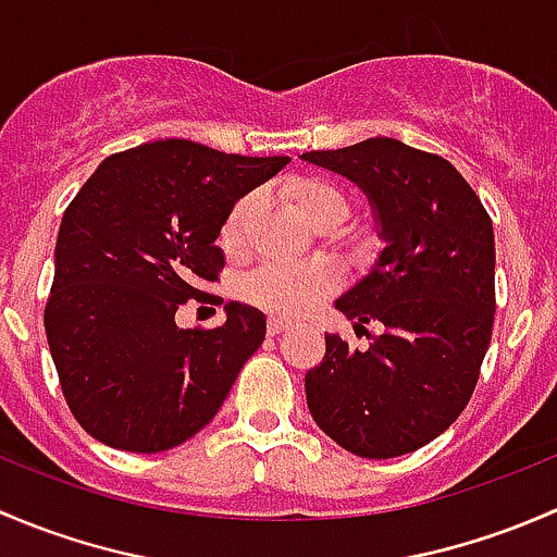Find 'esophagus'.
Wrapping results in <instances>:
<instances>
[{
  "mask_svg": "<svg viewBox=\"0 0 557 557\" xmlns=\"http://www.w3.org/2000/svg\"><path fill=\"white\" fill-rule=\"evenodd\" d=\"M288 329H290V320H285V318H269L267 320V331L272 336L283 334V331H288Z\"/></svg>",
  "mask_w": 557,
  "mask_h": 557,
  "instance_id": "1",
  "label": "esophagus"
}]
</instances>
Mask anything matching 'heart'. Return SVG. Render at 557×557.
I'll use <instances>...</instances> for the list:
<instances>
[{"label": "heart", "mask_w": 557, "mask_h": 557, "mask_svg": "<svg viewBox=\"0 0 557 557\" xmlns=\"http://www.w3.org/2000/svg\"><path fill=\"white\" fill-rule=\"evenodd\" d=\"M283 196L314 228H334L350 215V201H347L345 190L331 180L314 177V174H299V177L285 180ZM252 210H256L252 196H243L228 210L221 226V247L226 256H239L245 250ZM336 280H339L336 269L323 261L296 263V267L269 263V267L256 269L245 280L243 294L247 301L263 307V310L301 318V314L312 312L336 288Z\"/></svg>", "instance_id": "b5f03b06"}]
</instances>
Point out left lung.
I'll return each instance as SVG.
<instances>
[{
	"instance_id": "8db88e82",
	"label": "left lung",
	"mask_w": 557,
	"mask_h": 557,
	"mask_svg": "<svg viewBox=\"0 0 557 557\" xmlns=\"http://www.w3.org/2000/svg\"><path fill=\"white\" fill-rule=\"evenodd\" d=\"M369 196L383 252L336 299L356 329L383 334L352 350L325 334V356L307 372L312 420L347 453L396 458L447 431L474 393L496 314L491 215L447 159L372 137L301 156Z\"/></svg>"
}]
</instances>
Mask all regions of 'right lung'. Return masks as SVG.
Masks as SVG:
<instances>
[{"label": "right lung", "instance_id": "1", "mask_svg": "<svg viewBox=\"0 0 557 557\" xmlns=\"http://www.w3.org/2000/svg\"><path fill=\"white\" fill-rule=\"evenodd\" d=\"M288 156L250 159L190 139L107 156L61 218L45 334L77 423L102 445L161 453L218 414L261 347L267 318L228 301L218 329H177L174 312L207 301L234 201Z\"/></svg>", "mask_w": 557, "mask_h": 557}]
</instances>
